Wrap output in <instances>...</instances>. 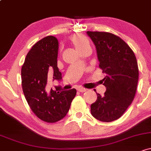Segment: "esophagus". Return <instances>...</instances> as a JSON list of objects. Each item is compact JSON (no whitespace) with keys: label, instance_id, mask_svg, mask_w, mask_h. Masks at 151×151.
<instances>
[{"label":"esophagus","instance_id":"1","mask_svg":"<svg viewBox=\"0 0 151 151\" xmlns=\"http://www.w3.org/2000/svg\"><path fill=\"white\" fill-rule=\"evenodd\" d=\"M77 90L80 92H85V91H86L87 89L83 88V87H78V88H77Z\"/></svg>","mask_w":151,"mask_h":151}]
</instances>
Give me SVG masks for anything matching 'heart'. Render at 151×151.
Instances as JSON below:
<instances>
[{
    "label": "heart",
    "instance_id": "1",
    "mask_svg": "<svg viewBox=\"0 0 151 151\" xmlns=\"http://www.w3.org/2000/svg\"><path fill=\"white\" fill-rule=\"evenodd\" d=\"M71 42L79 52L90 47V42L86 37L82 35H75L70 38Z\"/></svg>",
    "mask_w": 151,
    "mask_h": 151
}]
</instances>
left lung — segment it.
<instances>
[{
	"instance_id": "left-lung-1",
	"label": "left lung",
	"mask_w": 151,
	"mask_h": 151,
	"mask_svg": "<svg viewBox=\"0 0 151 151\" xmlns=\"http://www.w3.org/2000/svg\"><path fill=\"white\" fill-rule=\"evenodd\" d=\"M96 48L99 68L106 74L103 79L104 95L97 93L91 105L92 116L110 122L125 112L135 96L139 70L133 51L119 37L109 32H87Z\"/></svg>"
}]
</instances>
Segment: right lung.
<instances>
[{
  "label": "right lung",
  "instance_id": "right-lung-1",
  "mask_svg": "<svg viewBox=\"0 0 151 151\" xmlns=\"http://www.w3.org/2000/svg\"><path fill=\"white\" fill-rule=\"evenodd\" d=\"M58 42L47 36L35 44L27 53L22 67V85L26 100L32 111L45 122L55 123L65 116L76 95L75 88L46 91L47 78L61 80L57 65Z\"/></svg>",
  "mask_w": 151,
  "mask_h": 151
}]
</instances>
